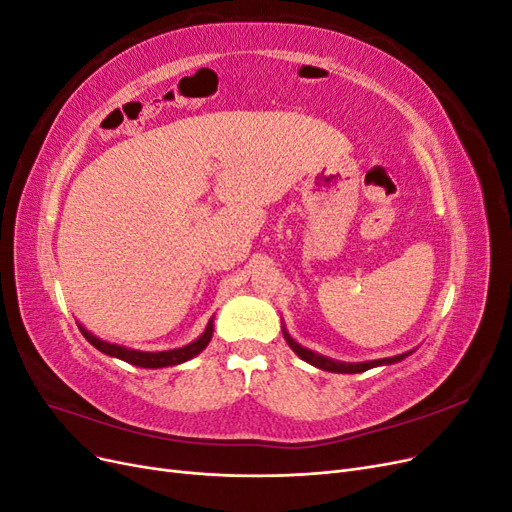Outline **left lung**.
Returning <instances> with one entry per match:
<instances>
[{"instance_id":"left-lung-1","label":"left lung","mask_w":512,"mask_h":512,"mask_svg":"<svg viewBox=\"0 0 512 512\" xmlns=\"http://www.w3.org/2000/svg\"><path fill=\"white\" fill-rule=\"evenodd\" d=\"M284 337L288 346L297 352L303 361H307L309 365H314L318 369H324V371H333V374H361V371H367L371 367H378V365H391V363H397L401 359H406L408 354H399V356H391V359H380V361H369V363H337V361H331L327 359V356H320L312 350H307L303 346H299L294 339H290V335L284 331Z\"/></svg>"}]
</instances>
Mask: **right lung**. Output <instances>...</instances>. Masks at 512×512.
<instances>
[{"mask_svg": "<svg viewBox=\"0 0 512 512\" xmlns=\"http://www.w3.org/2000/svg\"><path fill=\"white\" fill-rule=\"evenodd\" d=\"M79 329L91 346H96L100 352H104L108 356H117V359L126 361L130 365H138V367H168V365H179L183 361H188V359H192V356H196L198 352H203L207 348V344L211 342V335H213V320H209L205 333L200 335L196 342L183 346V348H177V350H164V352H141V350L115 346V344L102 342V339L94 337L83 327H79Z\"/></svg>", "mask_w": 512, "mask_h": 512, "instance_id": "right-lung-1", "label": "right lung"}]
</instances>
